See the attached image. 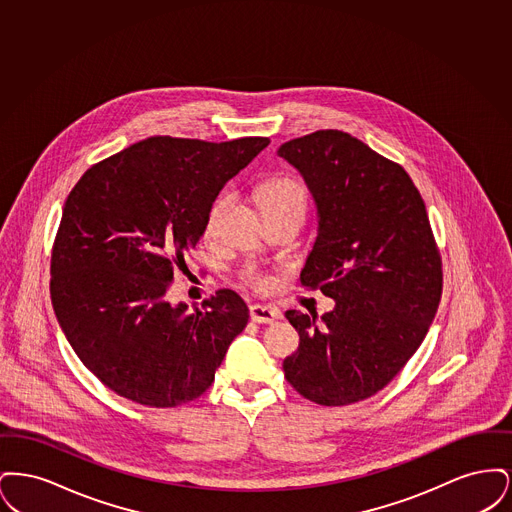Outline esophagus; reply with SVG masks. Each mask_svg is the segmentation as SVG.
I'll return each mask as SVG.
<instances>
[{
  "instance_id": "1",
  "label": "esophagus",
  "mask_w": 512,
  "mask_h": 512,
  "mask_svg": "<svg viewBox=\"0 0 512 512\" xmlns=\"http://www.w3.org/2000/svg\"><path fill=\"white\" fill-rule=\"evenodd\" d=\"M249 315H251L253 322H259V324H272L274 320L282 317L280 311L276 307H270V305H251Z\"/></svg>"
}]
</instances>
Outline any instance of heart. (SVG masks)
I'll use <instances>...</instances> for the list:
<instances>
[{"instance_id": "b5f03b06", "label": "heart", "mask_w": 512, "mask_h": 512, "mask_svg": "<svg viewBox=\"0 0 512 512\" xmlns=\"http://www.w3.org/2000/svg\"><path fill=\"white\" fill-rule=\"evenodd\" d=\"M228 194L217 195L213 203L209 205L207 219H205V234L213 236L219 228L220 217L228 205ZM257 201L263 209V213H278V211H305L307 195L303 186L292 176H270L257 186ZM244 280L259 292H268L274 284L272 276L259 270L257 267H247L244 272Z\"/></svg>"}]
</instances>
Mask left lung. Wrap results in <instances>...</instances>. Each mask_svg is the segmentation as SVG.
I'll list each match as a JSON object with an SVG mask.
<instances>
[{"instance_id": "obj_1", "label": "left lung", "mask_w": 512, "mask_h": 512, "mask_svg": "<svg viewBox=\"0 0 512 512\" xmlns=\"http://www.w3.org/2000/svg\"><path fill=\"white\" fill-rule=\"evenodd\" d=\"M317 205V240L301 284L336 301L322 317L288 311L299 347L286 380L305 399L351 405L384 390L438 311L441 259L411 176L341 130L278 149Z\"/></svg>"}]
</instances>
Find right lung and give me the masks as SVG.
Instances as JSON below:
<instances>
[{
    "label": "right lung",
    "instance_id": "add662e5",
    "mask_svg": "<svg viewBox=\"0 0 512 512\" xmlns=\"http://www.w3.org/2000/svg\"><path fill=\"white\" fill-rule=\"evenodd\" d=\"M268 144L153 136L76 182L51 251V303L78 359L117 395L167 409L213 384L249 309L232 290L194 311L167 292L213 199Z\"/></svg>",
    "mask_w": 512,
    "mask_h": 512
}]
</instances>
